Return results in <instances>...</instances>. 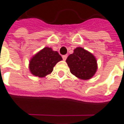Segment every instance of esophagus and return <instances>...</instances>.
I'll return each mask as SVG.
<instances>
[{
  "instance_id": "1",
  "label": "esophagus",
  "mask_w": 124,
  "mask_h": 124,
  "mask_svg": "<svg viewBox=\"0 0 124 124\" xmlns=\"http://www.w3.org/2000/svg\"><path fill=\"white\" fill-rule=\"evenodd\" d=\"M67 57H68V55L67 54L63 55V56H62V58H63V60H66L67 58Z\"/></svg>"
}]
</instances>
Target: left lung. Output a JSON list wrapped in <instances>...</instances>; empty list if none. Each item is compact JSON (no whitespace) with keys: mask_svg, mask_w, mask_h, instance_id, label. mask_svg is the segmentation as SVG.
I'll list each match as a JSON object with an SVG mask.
<instances>
[{"mask_svg":"<svg viewBox=\"0 0 124 124\" xmlns=\"http://www.w3.org/2000/svg\"><path fill=\"white\" fill-rule=\"evenodd\" d=\"M66 62L71 74L81 79L91 78L97 70L95 56L81 47L76 48L67 58Z\"/></svg>","mask_w":124,"mask_h":124,"instance_id":"8db88e82","label":"left lung"}]
</instances>
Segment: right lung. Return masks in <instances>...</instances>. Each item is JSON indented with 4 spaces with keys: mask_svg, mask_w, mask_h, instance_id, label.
I'll list each match as a JSON object with an SVG mask.
<instances>
[{
    "mask_svg": "<svg viewBox=\"0 0 124 124\" xmlns=\"http://www.w3.org/2000/svg\"><path fill=\"white\" fill-rule=\"evenodd\" d=\"M62 60L58 52L45 47L31 59L29 70L34 76L43 78L50 74L56 63Z\"/></svg>",
    "mask_w": 124,
    "mask_h": 124,
    "instance_id": "1",
    "label": "right lung"
}]
</instances>
